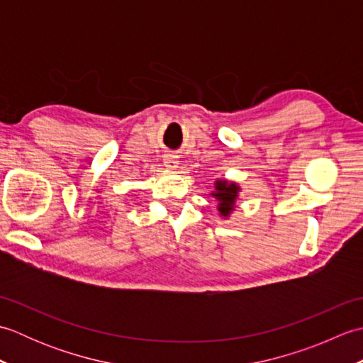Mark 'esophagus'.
Here are the masks:
<instances>
[{
    "instance_id": "esophagus-1",
    "label": "esophagus",
    "mask_w": 363,
    "mask_h": 363,
    "mask_svg": "<svg viewBox=\"0 0 363 363\" xmlns=\"http://www.w3.org/2000/svg\"><path fill=\"white\" fill-rule=\"evenodd\" d=\"M164 164L168 169H174L177 167V157L174 156V154H167L164 159Z\"/></svg>"
}]
</instances>
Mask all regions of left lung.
Listing matches in <instances>:
<instances>
[{
	"instance_id": "1",
	"label": "left lung",
	"mask_w": 363,
	"mask_h": 363,
	"mask_svg": "<svg viewBox=\"0 0 363 363\" xmlns=\"http://www.w3.org/2000/svg\"><path fill=\"white\" fill-rule=\"evenodd\" d=\"M238 190H240V187H238L235 182H228V181L215 182V191L212 194V196L218 199V212L223 215V217H228V215L234 211Z\"/></svg>"
}]
</instances>
